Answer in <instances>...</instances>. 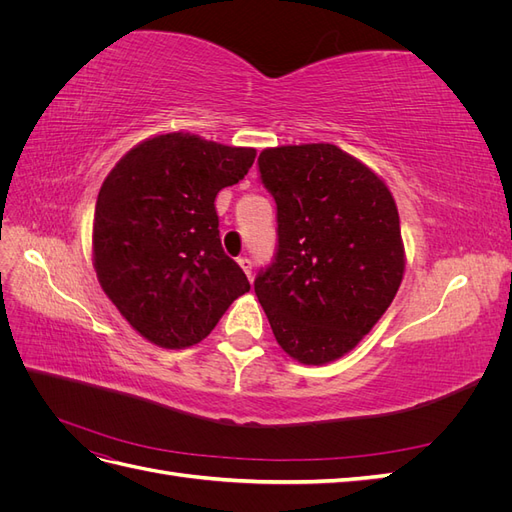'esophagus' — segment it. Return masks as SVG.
I'll return each instance as SVG.
<instances>
[{"label": "esophagus", "instance_id": "34e87169", "mask_svg": "<svg viewBox=\"0 0 512 512\" xmlns=\"http://www.w3.org/2000/svg\"><path fill=\"white\" fill-rule=\"evenodd\" d=\"M237 262H239V267L245 271V275L252 277V260L247 258V256H241Z\"/></svg>", "mask_w": 512, "mask_h": 512}]
</instances>
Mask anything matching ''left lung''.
Masks as SVG:
<instances>
[{
  "mask_svg": "<svg viewBox=\"0 0 512 512\" xmlns=\"http://www.w3.org/2000/svg\"><path fill=\"white\" fill-rule=\"evenodd\" d=\"M258 170L277 205V247L254 292L286 354L331 363L371 331L404 277L393 194L329 143L265 149Z\"/></svg>",
  "mask_w": 512,
  "mask_h": 512,
  "instance_id": "left-lung-1",
  "label": "left lung"
}]
</instances>
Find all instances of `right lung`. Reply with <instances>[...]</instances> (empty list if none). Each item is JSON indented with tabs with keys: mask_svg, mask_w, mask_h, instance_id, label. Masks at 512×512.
I'll return each mask as SVG.
<instances>
[{
	"mask_svg": "<svg viewBox=\"0 0 512 512\" xmlns=\"http://www.w3.org/2000/svg\"><path fill=\"white\" fill-rule=\"evenodd\" d=\"M254 158L252 147L170 132L130 149L104 179L94 267L106 297L151 344H198L250 292L222 250L215 196L239 183Z\"/></svg>",
	"mask_w": 512,
	"mask_h": 512,
	"instance_id": "right-lung-1",
	"label": "right lung"
}]
</instances>
